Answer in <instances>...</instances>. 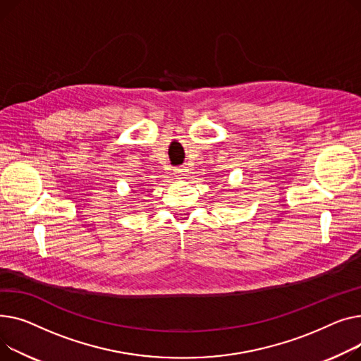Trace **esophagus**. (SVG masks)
I'll return each instance as SVG.
<instances>
[{
	"label": "esophagus",
	"mask_w": 361,
	"mask_h": 361,
	"mask_svg": "<svg viewBox=\"0 0 361 361\" xmlns=\"http://www.w3.org/2000/svg\"><path fill=\"white\" fill-rule=\"evenodd\" d=\"M173 175H175V178H178V179H183V178L188 176V169L178 167V169H175V171H173Z\"/></svg>",
	"instance_id": "esophagus-1"
}]
</instances>
